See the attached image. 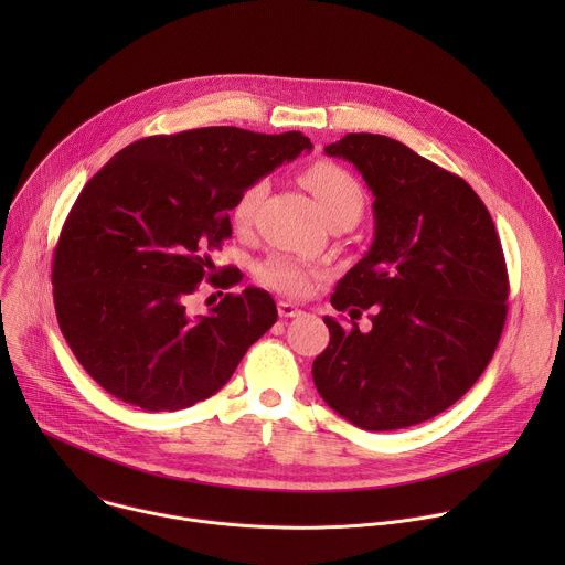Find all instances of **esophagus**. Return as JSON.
<instances>
[{"label":"esophagus","instance_id":"34e87169","mask_svg":"<svg viewBox=\"0 0 565 565\" xmlns=\"http://www.w3.org/2000/svg\"><path fill=\"white\" fill-rule=\"evenodd\" d=\"M277 310H279V317H284V319H288V317H299L301 315V308L299 306H295L292 301H279L277 303Z\"/></svg>","mask_w":565,"mask_h":565}]
</instances>
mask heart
<instances>
[{"mask_svg":"<svg viewBox=\"0 0 565 565\" xmlns=\"http://www.w3.org/2000/svg\"><path fill=\"white\" fill-rule=\"evenodd\" d=\"M301 181L319 201V207H321V212H324L329 223L335 218L358 221L362 216L366 196H364L360 181L347 168L331 163V160H317V163H312L303 170ZM266 188H268V183L262 179L238 194V199L232 205L234 227H238V230L250 227L255 210H257ZM255 275H257L259 284H264L270 290L301 297L308 292L315 270L290 255H270L257 264Z\"/></svg>","mask_w":565,"mask_h":565,"instance_id":"heart-1","label":"heart"}]
</instances>
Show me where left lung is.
<instances>
[{"label":"left lung","instance_id":"obj_1","mask_svg":"<svg viewBox=\"0 0 565 565\" xmlns=\"http://www.w3.org/2000/svg\"><path fill=\"white\" fill-rule=\"evenodd\" d=\"M373 192L375 236L338 281L333 308L374 306L369 334L324 317L331 342L312 362L327 405L366 431L420 425L488 369L508 317V268L494 221L456 174L380 134L327 145Z\"/></svg>","mask_w":565,"mask_h":565}]
</instances>
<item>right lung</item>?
<instances>
[{
	"instance_id": "right-lung-1",
	"label": "right lung",
	"mask_w": 565,
	"mask_h": 565,
	"mask_svg": "<svg viewBox=\"0 0 565 565\" xmlns=\"http://www.w3.org/2000/svg\"><path fill=\"white\" fill-rule=\"evenodd\" d=\"M301 131L201 127L120 149L73 203L53 255L60 331L77 362L114 397L179 412L214 395L275 324L262 288L221 292L207 315L188 299L218 276L212 250L232 236L238 194L310 151Z\"/></svg>"
}]
</instances>
